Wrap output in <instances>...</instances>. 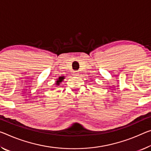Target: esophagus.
<instances>
[{
  "mask_svg": "<svg viewBox=\"0 0 151 151\" xmlns=\"http://www.w3.org/2000/svg\"><path fill=\"white\" fill-rule=\"evenodd\" d=\"M78 75H79V73H78L77 71H75L73 73V75L74 76H78Z\"/></svg>",
  "mask_w": 151,
  "mask_h": 151,
  "instance_id": "1",
  "label": "esophagus"
}]
</instances>
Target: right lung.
<instances>
[{
  "label": "right lung",
  "mask_w": 151,
  "mask_h": 151,
  "mask_svg": "<svg viewBox=\"0 0 151 151\" xmlns=\"http://www.w3.org/2000/svg\"><path fill=\"white\" fill-rule=\"evenodd\" d=\"M64 78V76H60V77H59L58 79L57 80V81H56V85H59L60 83L62 82V81H63Z\"/></svg>",
  "instance_id": "right-lung-1"
}]
</instances>
